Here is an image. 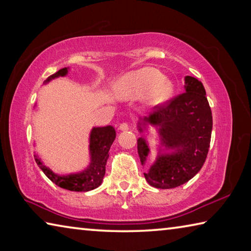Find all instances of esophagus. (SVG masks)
<instances>
[{"label":"esophagus","mask_w":251,"mask_h":251,"mask_svg":"<svg viewBox=\"0 0 251 251\" xmlns=\"http://www.w3.org/2000/svg\"><path fill=\"white\" fill-rule=\"evenodd\" d=\"M118 129H120V130H127V129H129V126H128V124H127V123H122L120 127H118Z\"/></svg>","instance_id":"1"}]
</instances>
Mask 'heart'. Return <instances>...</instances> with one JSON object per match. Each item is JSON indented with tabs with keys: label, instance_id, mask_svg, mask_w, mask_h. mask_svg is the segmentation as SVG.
<instances>
[{
	"label": "heart",
	"instance_id": "obj_1",
	"mask_svg": "<svg viewBox=\"0 0 251 251\" xmlns=\"http://www.w3.org/2000/svg\"><path fill=\"white\" fill-rule=\"evenodd\" d=\"M175 85L171 79L164 78L163 73L155 67H143L131 71L117 80L114 93L122 100H134L147 96L152 106L163 105L172 99Z\"/></svg>",
	"mask_w": 251,
	"mask_h": 251
}]
</instances>
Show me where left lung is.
Listing matches in <instances>:
<instances>
[{
	"label": "left lung",
	"mask_w": 251,
	"mask_h": 251,
	"mask_svg": "<svg viewBox=\"0 0 251 251\" xmlns=\"http://www.w3.org/2000/svg\"><path fill=\"white\" fill-rule=\"evenodd\" d=\"M184 87L185 93L156 106L137 125L142 134L148 125L158 130V155L148 172L144 173L148 184L156 188H175L192 179L201 169L209 150L212 116L205 87L192 76H186ZM137 150L142 165H145L150 145L144 135L137 139Z\"/></svg>",
	"instance_id": "obj_1"
}]
</instances>
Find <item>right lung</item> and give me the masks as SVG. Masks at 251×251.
Here are the masks:
<instances>
[{
  "mask_svg": "<svg viewBox=\"0 0 251 251\" xmlns=\"http://www.w3.org/2000/svg\"><path fill=\"white\" fill-rule=\"evenodd\" d=\"M69 73V67L59 70L50 75L44 83H49L59 76H65ZM116 131L113 126L93 127L90 135V155L91 163L83 172L70 174V175H58L46 167L37 155H34L36 164L43 171L49 179L55 185L72 192H90L99 187L105 176V166L109 157V148L115 141Z\"/></svg>",
  "mask_w": 251,
  "mask_h": 251,
  "instance_id": "right-lung-1",
  "label": "right lung"
}]
</instances>
